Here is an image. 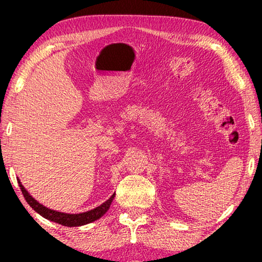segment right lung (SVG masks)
I'll use <instances>...</instances> for the list:
<instances>
[{"mask_svg":"<svg viewBox=\"0 0 262 262\" xmlns=\"http://www.w3.org/2000/svg\"><path fill=\"white\" fill-rule=\"evenodd\" d=\"M17 182H19L20 189L21 192H23L25 199H26V202L30 204V206L35 211V212H38L40 216L46 218V220L55 222V223L62 224L64 227H81V225H85L88 223H92V222H94L96 220H99L100 217H102L103 214L108 211L111 203L113 202L114 195H116V194H112L111 195V198L107 199L105 203H102L101 205L95 207V209L87 211V212L66 213V212H59V211L49 209V207H46L42 205V204L37 202V200H35L33 196L26 191V188L24 187L19 179H17Z\"/></svg>","mask_w":262,"mask_h":262,"instance_id":"obj_1","label":"right lung"}]
</instances>
